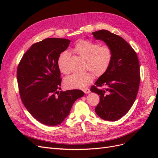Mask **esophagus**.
<instances>
[{
	"label": "esophagus",
	"mask_w": 158,
	"mask_h": 158,
	"mask_svg": "<svg viewBox=\"0 0 158 158\" xmlns=\"http://www.w3.org/2000/svg\"><path fill=\"white\" fill-rule=\"evenodd\" d=\"M83 92H84L85 94H89V93L90 92V89H89V88H85V89H83Z\"/></svg>",
	"instance_id": "34e87169"
}]
</instances>
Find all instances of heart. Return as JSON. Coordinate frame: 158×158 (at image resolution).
<instances>
[{"label":"heart","instance_id":"1","mask_svg":"<svg viewBox=\"0 0 158 158\" xmlns=\"http://www.w3.org/2000/svg\"><path fill=\"white\" fill-rule=\"evenodd\" d=\"M73 52L86 60L85 67L92 71L98 76L103 74L111 64L113 52L107 45L98 46L97 44L85 40H80L76 43L73 49ZM70 57L68 51H64L60 54L57 64L62 73L66 74L69 70L66 67ZM94 74L91 72L82 74H74L64 80V84L66 88H82L92 82Z\"/></svg>","mask_w":158,"mask_h":158}]
</instances>
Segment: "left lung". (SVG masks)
Wrapping results in <instances>:
<instances>
[{
    "instance_id": "left-lung-1",
    "label": "left lung",
    "mask_w": 158,
    "mask_h": 158,
    "mask_svg": "<svg viewBox=\"0 0 158 158\" xmlns=\"http://www.w3.org/2000/svg\"><path fill=\"white\" fill-rule=\"evenodd\" d=\"M92 34L113 52L108 69L90 89L100 98L95 111L103 120L115 121L125 115L136 99L140 81L139 61L136 52L121 37L106 30ZM102 86L105 88H98Z\"/></svg>"
}]
</instances>
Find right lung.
<instances>
[{
    "label": "right lung",
    "instance_id": "right-lung-1",
    "mask_svg": "<svg viewBox=\"0 0 158 158\" xmlns=\"http://www.w3.org/2000/svg\"><path fill=\"white\" fill-rule=\"evenodd\" d=\"M70 41L47 38L31 46L18 66L17 80L22 101L32 117L47 126L62 123L82 90L59 92L60 73L57 60Z\"/></svg>",
    "mask_w": 158,
    "mask_h": 158
}]
</instances>
